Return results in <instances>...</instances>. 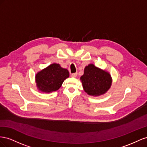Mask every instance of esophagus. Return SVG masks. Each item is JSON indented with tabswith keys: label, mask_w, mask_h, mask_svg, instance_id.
<instances>
[{
	"label": "esophagus",
	"mask_w": 147,
	"mask_h": 147,
	"mask_svg": "<svg viewBox=\"0 0 147 147\" xmlns=\"http://www.w3.org/2000/svg\"><path fill=\"white\" fill-rule=\"evenodd\" d=\"M77 75H78V73H72V74H71V77L76 78V77L77 76Z\"/></svg>",
	"instance_id": "obj_1"
}]
</instances>
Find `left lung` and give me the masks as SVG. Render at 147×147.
<instances>
[{
    "label": "left lung",
    "mask_w": 147,
    "mask_h": 147,
    "mask_svg": "<svg viewBox=\"0 0 147 147\" xmlns=\"http://www.w3.org/2000/svg\"><path fill=\"white\" fill-rule=\"evenodd\" d=\"M81 80L85 92L93 96L105 94L111 85L110 74L92 64L86 67Z\"/></svg>",
    "instance_id": "8db88e82"
}]
</instances>
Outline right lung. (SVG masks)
<instances>
[{
	"instance_id": "1",
	"label": "right lung",
	"mask_w": 147,
	"mask_h": 147,
	"mask_svg": "<svg viewBox=\"0 0 147 147\" xmlns=\"http://www.w3.org/2000/svg\"><path fill=\"white\" fill-rule=\"evenodd\" d=\"M69 76L66 69L62 68L59 64L53 63L36 74V82L40 90L49 93L57 90Z\"/></svg>"
}]
</instances>
